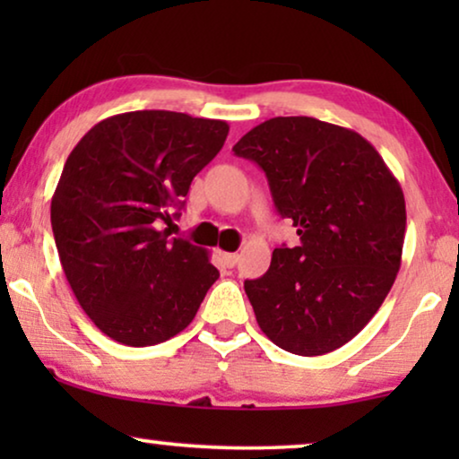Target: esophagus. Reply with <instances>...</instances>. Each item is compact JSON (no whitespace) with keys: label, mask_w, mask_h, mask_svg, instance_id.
Returning <instances> with one entry per match:
<instances>
[{"label":"esophagus","mask_w":459,"mask_h":459,"mask_svg":"<svg viewBox=\"0 0 459 459\" xmlns=\"http://www.w3.org/2000/svg\"><path fill=\"white\" fill-rule=\"evenodd\" d=\"M221 261L225 267H234L238 263V255L236 253H221Z\"/></svg>","instance_id":"1"}]
</instances>
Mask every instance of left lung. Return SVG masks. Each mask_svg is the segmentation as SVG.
<instances>
[{
  "label": "left lung",
  "mask_w": 459,
  "mask_h": 459,
  "mask_svg": "<svg viewBox=\"0 0 459 459\" xmlns=\"http://www.w3.org/2000/svg\"><path fill=\"white\" fill-rule=\"evenodd\" d=\"M234 152L265 171L275 209L300 238L244 281L259 328L294 355L342 347L397 278L407 219L399 181L359 134L311 117L269 118Z\"/></svg>",
  "instance_id": "obj_1"
}]
</instances>
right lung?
Wrapping results in <instances>:
<instances>
[{"label":"right lung","instance_id":"right-lung-1","mask_svg":"<svg viewBox=\"0 0 459 459\" xmlns=\"http://www.w3.org/2000/svg\"><path fill=\"white\" fill-rule=\"evenodd\" d=\"M228 131L135 110L93 125L68 154L52 196L56 248L81 309L112 341L152 347L179 334L219 278L204 248L160 228L181 215Z\"/></svg>","mask_w":459,"mask_h":459}]
</instances>
